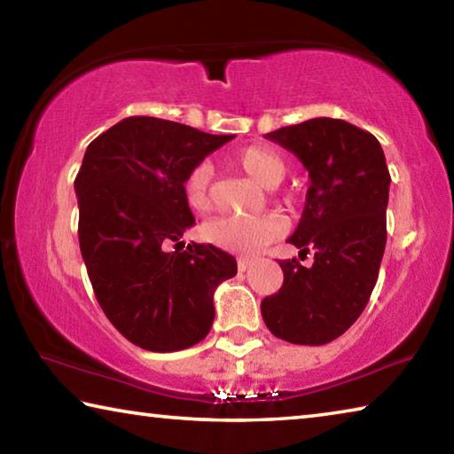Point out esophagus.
<instances>
[{"instance_id": "1", "label": "esophagus", "mask_w": 454, "mask_h": 454, "mask_svg": "<svg viewBox=\"0 0 454 454\" xmlns=\"http://www.w3.org/2000/svg\"><path fill=\"white\" fill-rule=\"evenodd\" d=\"M254 264V258H248V256H240L238 258V270L240 272H244V270H248V268Z\"/></svg>"}]
</instances>
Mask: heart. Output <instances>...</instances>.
<instances>
[{
    "instance_id": "heart-1",
    "label": "heart",
    "mask_w": 454,
    "mask_h": 454,
    "mask_svg": "<svg viewBox=\"0 0 454 454\" xmlns=\"http://www.w3.org/2000/svg\"><path fill=\"white\" fill-rule=\"evenodd\" d=\"M236 166L254 180L258 186L272 188L284 178L286 166L278 152L266 145H248L234 153ZM210 180L212 166L208 162H200L188 172L184 180V196L190 208L208 210L210 208ZM280 222L274 216H258V218H214L204 226V236L212 244L230 252H240V254H254L262 250L266 244L276 240L280 234Z\"/></svg>"
}]
</instances>
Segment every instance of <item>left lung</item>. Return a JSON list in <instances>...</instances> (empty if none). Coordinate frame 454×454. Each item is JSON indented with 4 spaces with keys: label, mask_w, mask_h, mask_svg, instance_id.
<instances>
[{
    "label": "left lung",
    "mask_w": 454,
    "mask_h": 454,
    "mask_svg": "<svg viewBox=\"0 0 454 454\" xmlns=\"http://www.w3.org/2000/svg\"><path fill=\"white\" fill-rule=\"evenodd\" d=\"M264 137L309 170L302 218L290 244L314 252L312 266L280 260L282 288L260 310L268 330L320 347L355 325L371 298L387 244L390 174L372 134L344 120L314 118Z\"/></svg>",
    "instance_id": "obj_1"
}]
</instances>
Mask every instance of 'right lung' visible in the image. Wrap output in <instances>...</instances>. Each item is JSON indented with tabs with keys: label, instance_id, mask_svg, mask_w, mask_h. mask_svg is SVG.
Here are the masks:
<instances>
[{
	"label": "right lung",
	"instance_id": "1",
	"mask_svg": "<svg viewBox=\"0 0 454 454\" xmlns=\"http://www.w3.org/2000/svg\"><path fill=\"white\" fill-rule=\"evenodd\" d=\"M150 116L98 136L74 188L80 250L106 317L136 347L174 352L210 333L214 292L236 276V260L212 244L168 252L194 226L184 180L232 140Z\"/></svg>",
	"mask_w": 454,
	"mask_h": 454
}]
</instances>
